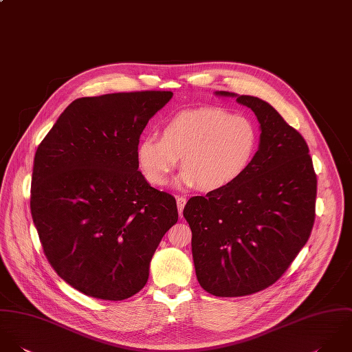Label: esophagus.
I'll return each mask as SVG.
<instances>
[{"label": "esophagus", "instance_id": "34e87169", "mask_svg": "<svg viewBox=\"0 0 352 352\" xmlns=\"http://www.w3.org/2000/svg\"><path fill=\"white\" fill-rule=\"evenodd\" d=\"M185 204H186V197H184V196H177V207H178L179 216H182V211H184Z\"/></svg>", "mask_w": 352, "mask_h": 352}]
</instances>
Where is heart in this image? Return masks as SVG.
Listing matches in <instances>:
<instances>
[{
    "label": "heart",
    "mask_w": 352,
    "mask_h": 352,
    "mask_svg": "<svg viewBox=\"0 0 352 352\" xmlns=\"http://www.w3.org/2000/svg\"><path fill=\"white\" fill-rule=\"evenodd\" d=\"M260 135L252 118L221 107L182 111L162 128V138L141 139L136 157L152 185H164L179 164L175 185L214 192L236 182L250 167Z\"/></svg>",
    "instance_id": "heart-1"
}]
</instances>
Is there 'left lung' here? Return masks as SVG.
<instances>
[{
  "label": "left lung",
  "instance_id": "8db88e82",
  "mask_svg": "<svg viewBox=\"0 0 352 352\" xmlns=\"http://www.w3.org/2000/svg\"><path fill=\"white\" fill-rule=\"evenodd\" d=\"M214 94L253 110L261 131L258 151L236 182L192 197L184 216L200 285L214 296H243L279 280L307 242L317 178L306 141L268 102Z\"/></svg>",
  "mask_w": 352,
  "mask_h": 352
}]
</instances>
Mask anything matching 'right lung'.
<instances>
[{
  "mask_svg": "<svg viewBox=\"0 0 352 352\" xmlns=\"http://www.w3.org/2000/svg\"><path fill=\"white\" fill-rule=\"evenodd\" d=\"M171 91L78 98L39 144L31 214L61 279L98 299L138 294L163 235L178 220L175 199L139 171L136 149Z\"/></svg>",
  "mask_w": 352,
  "mask_h": 352,
  "instance_id": "obj_1",
  "label": "right lung"
}]
</instances>
